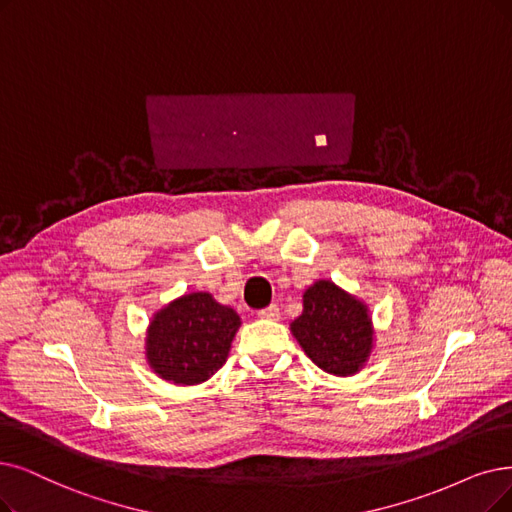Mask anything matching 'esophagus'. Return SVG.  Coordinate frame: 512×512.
<instances>
[{
    "label": "esophagus",
    "instance_id": "obj_1",
    "mask_svg": "<svg viewBox=\"0 0 512 512\" xmlns=\"http://www.w3.org/2000/svg\"><path fill=\"white\" fill-rule=\"evenodd\" d=\"M258 317L260 319H269V321H277V319H281V311H279L277 304H271V306H267V309H262L258 313Z\"/></svg>",
    "mask_w": 512,
    "mask_h": 512
}]
</instances>
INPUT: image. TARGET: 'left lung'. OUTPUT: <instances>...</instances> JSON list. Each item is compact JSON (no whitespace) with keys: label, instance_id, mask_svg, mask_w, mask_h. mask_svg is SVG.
I'll return each instance as SVG.
<instances>
[{"label":"left lung","instance_id":"left-lung-1","mask_svg":"<svg viewBox=\"0 0 512 512\" xmlns=\"http://www.w3.org/2000/svg\"><path fill=\"white\" fill-rule=\"evenodd\" d=\"M290 332L306 357L340 378L359 374L376 346L370 306L332 279H317L304 290L302 313Z\"/></svg>","mask_w":512,"mask_h":512}]
</instances>
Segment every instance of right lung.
<instances>
[{"label":"right lung","instance_id":"obj_1","mask_svg":"<svg viewBox=\"0 0 512 512\" xmlns=\"http://www.w3.org/2000/svg\"><path fill=\"white\" fill-rule=\"evenodd\" d=\"M241 317L210 292L182 294L153 313L145 334L151 372L178 386L210 380L229 359Z\"/></svg>","mask_w":512,"mask_h":512}]
</instances>
